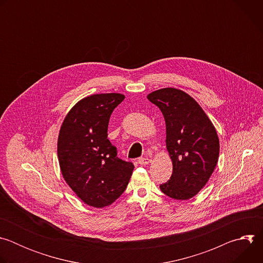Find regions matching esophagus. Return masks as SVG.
<instances>
[{
    "label": "esophagus",
    "instance_id": "esophagus-1",
    "mask_svg": "<svg viewBox=\"0 0 263 263\" xmlns=\"http://www.w3.org/2000/svg\"><path fill=\"white\" fill-rule=\"evenodd\" d=\"M151 159L149 158H147V157H144V158H140L139 160H138V162H139V164H141V165H145V164H148V163H151Z\"/></svg>",
    "mask_w": 263,
    "mask_h": 263
}]
</instances>
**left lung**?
<instances>
[{"label": "left lung", "instance_id": "1", "mask_svg": "<svg viewBox=\"0 0 263 263\" xmlns=\"http://www.w3.org/2000/svg\"><path fill=\"white\" fill-rule=\"evenodd\" d=\"M166 125V148L173 162L171 179L161 192L175 200H190L208 182L218 160L216 130L197 101L185 91L166 87L148 93Z\"/></svg>", "mask_w": 263, "mask_h": 263}]
</instances>
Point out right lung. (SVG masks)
<instances>
[{"mask_svg":"<svg viewBox=\"0 0 263 263\" xmlns=\"http://www.w3.org/2000/svg\"><path fill=\"white\" fill-rule=\"evenodd\" d=\"M122 93L88 96L74 105L60 127L57 154L67 185L85 204L111 205L125 192L134 165L117 157L107 138L109 119Z\"/></svg>","mask_w":263,"mask_h":263,"instance_id":"obj_1","label":"right lung"}]
</instances>
